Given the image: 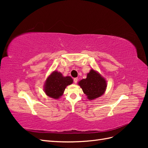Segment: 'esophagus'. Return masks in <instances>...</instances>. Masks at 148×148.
Here are the masks:
<instances>
[{
	"label": "esophagus",
	"mask_w": 148,
	"mask_h": 148,
	"mask_svg": "<svg viewBox=\"0 0 148 148\" xmlns=\"http://www.w3.org/2000/svg\"><path fill=\"white\" fill-rule=\"evenodd\" d=\"M73 81H74V83H77L78 82V78H75L73 79Z\"/></svg>",
	"instance_id": "esophagus-1"
}]
</instances>
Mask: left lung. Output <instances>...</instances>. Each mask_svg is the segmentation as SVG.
Here are the masks:
<instances>
[{
  "label": "left lung",
  "instance_id": "1",
  "mask_svg": "<svg viewBox=\"0 0 148 148\" xmlns=\"http://www.w3.org/2000/svg\"><path fill=\"white\" fill-rule=\"evenodd\" d=\"M78 85L87 96L88 99L93 100L104 94L107 88V82L101 74L91 69L87 74L86 78L79 81Z\"/></svg>",
  "mask_w": 148,
  "mask_h": 148
}]
</instances>
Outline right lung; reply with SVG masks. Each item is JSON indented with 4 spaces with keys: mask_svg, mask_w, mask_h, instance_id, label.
Wrapping results in <instances>:
<instances>
[{
    "mask_svg": "<svg viewBox=\"0 0 148 148\" xmlns=\"http://www.w3.org/2000/svg\"><path fill=\"white\" fill-rule=\"evenodd\" d=\"M70 77H64L60 72L54 71L49 76L44 85V91L49 97L59 99L63 95L66 87L73 83Z\"/></svg>",
    "mask_w": 148,
    "mask_h": 148,
    "instance_id": "add662e5",
    "label": "right lung"
}]
</instances>
